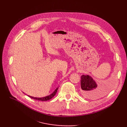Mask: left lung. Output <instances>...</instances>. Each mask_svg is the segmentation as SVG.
<instances>
[{
	"label": "left lung",
	"instance_id": "obj_1",
	"mask_svg": "<svg viewBox=\"0 0 127 127\" xmlns=\"http://www.w3.org/2000/svg\"><path fill=\"white\" fill-rule=\"evenodd\" d=\"M81 88L83 95L88 98H96L105 92L109 91L112 86V82L109 81L100 88L93 78L90 75L81 76Z\"/></svg>",
	"mask_w": 127,
	"mask_h": 127
}]
</instances>
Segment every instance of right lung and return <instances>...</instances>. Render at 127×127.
<instances>
[{"mask_svg":"<svg viewBox=\"0 0 127 127\" xmlns=\"http://www.w3.org/2000/svg\"><path fill=\"white\" fill-rule=\"evenodd\" d=\"M59 87H58L55 91L53 92L52 93L49 95H48L47 96L45 97H41V98H38V97H32L29 95H28V97H29L31 98H32L33 99H35V100H40V101H47L51 99V98H52L53 97L55 96V95L56 94V93L57 92V90H58Z\"/></svg>","mask_w":127,"mask_h":127,"instance_id":"obj_1","label":"right lung"}]
</instances>
